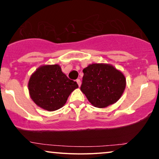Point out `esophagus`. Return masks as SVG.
<instances>
[{"mask_svg": "<svg viewBox=\"0 0 159 159\" xmlns=\"http://www.w3.org/2000/svg\"><path fill=\"white\" fill-rule=\"evenodd\" d=\"M76 83H77L78 85H79V87H80V85H81V81H80L79 79H77V80H76Z\"/></svg>", "mask_w": 159, "mask_h": 159, "instance_id": "esophagus-1", "label": "esophagus"}]
</instances>
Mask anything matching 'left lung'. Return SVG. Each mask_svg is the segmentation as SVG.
Wrapping results in <instances>:
<instances>
[{"mask_svg": "<svg viewBox=\"0 0 159 159\" xmlns=\"http://www.w3.org/2000/svg\"><path fill=\"white\" fill-rule=\"evenodd\" d=\"M80 90L92 105L99 108L116 102L124 93L126 79L112 65L92 63L83 69Z\"/></svg>", "mask_w": 159, "mask_h": 159, "instance_id": "1", "label": "left lung"}]
</instances>
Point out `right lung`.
I'll use <instances>...</instances> for the list:
<instances>
[{"mask_svg": "<svg viewBox=\"0 0 159 159\" xmlns=\"http://www.w3.org/2000/svg\"><path fill=\"white\" fill-rule=\"evenodd\" d=\"M77 88L76 82L68 79L57 64L40 66L31 75L28 83L31 99L48 111L61 108Z\"/></svg>", "mask_w": 159, "mask_h": 159, "instance_id": "obj_1", "label": "right lung"}]
</instances>
